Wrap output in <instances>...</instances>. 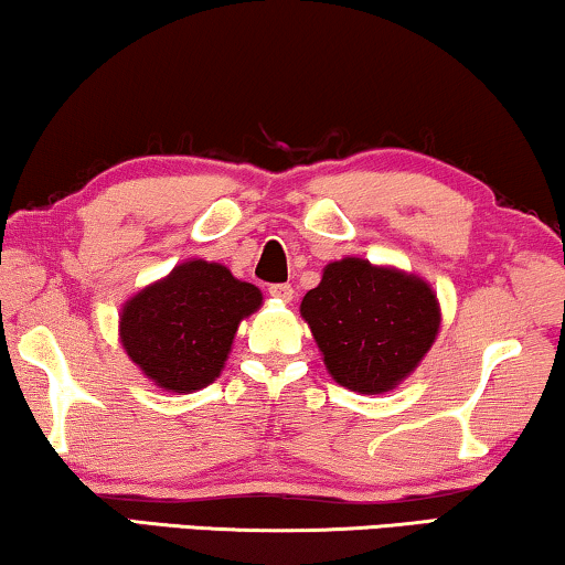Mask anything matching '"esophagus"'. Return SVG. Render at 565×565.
Returning a JSON list of instances; mask_svg holds the SVG:
<instances>
[{
    "label": "esophagus",
    "mask_w": 565,
    "mask_h": 565,
    "mask_svg": "<svg viewBox=\"0 0 565 565\" xmlns=\"http://www.w3.org/2000/svg\"><path fill=\"white\" fill-rule=\"evenodd\" d=\"M267 292H269V296H273V298H277V300H285V303H290L292 292H296V290H292L288 282H277V285H269Z\"/></svg>",
    "instance_id": "34e87169"
}]
</instances>
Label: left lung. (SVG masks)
I'll return each mask as SVG.
<instances>
[{"label":"left lung","instance_id":"1","mask_svg":"<svg viewBox=\"0 0 565 565\" xmlns=\"http://www.w3.org/2000/svg\"><path fill=\"white\" fill-rule=\"evenodd\" d=\"M300 316L329 375L358 393L393 391L435 344L439 303L422 277L367 259L344 257L323 267Z\"/></svg>","mask_w":565,"mask_h":565}]
</instances>
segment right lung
I'll return each mask as SVG.
<instances>
[{"label": "right lung", "mask_w": 565, "mask_h": 565, "mask_svg": "<svg viewBox=\"0 0 565 565\" xmlns=\"http://www.w3.org/2000/svg\"><path fill=\"white\" fill-rule=\"evenodd\" d=\"M262 292L218 262L188 259L126 300L120 342L153 385L192 393L221 375L242 319Z\"/></svg>", "instance_id": "1"}]
</instances>
